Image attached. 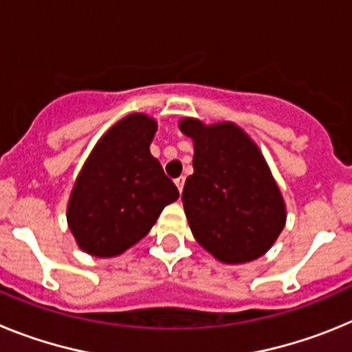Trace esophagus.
Segmentation results:
<instances>
[{"label": "esophagus", "instance_id": "obj_1", "mask_svg": "<svg viewBox=\"0 0 352 352\" xmlns=\"http://www.w3.org/2000/svg\"><path fill=\"white\" fill-rule=\"evenodd\" d=\"M174 183H176V186H178V190L183 192V186H185V178H183V176H179V178L174 179Z\"/></svg>", "mask_w": 352, "mask_h": 352}]
</instances>
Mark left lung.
<instances>
[{"mask_svg":"<svg viewBox=\"0 0 352 352\" xmlns=\"http://www.w3.org/2000/svg\"><path fill=\"white\" fill-rule=\"evenodd\" d=\"M178 126L194 142V174L186 178L182 197L194 238L220 263L259 259L287 219L263 151L232 121L206 125L183 118Z\"/></svg>","mask_w":352,"mask_h":352,"instance_id":"1","label":"left lung"}]
</instances>
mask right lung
I'll return each mask as SVG.
<instances>
[{"mask_svg": "<svg viewBox=\"0 0 352 352\" xmlns=\"http://www.w3.org/2000/svg\"><path fill=\"white\" fill-rule=\"evenodd\" d=\"M157 129L155 118L129 114L98 139L84 162L68 199L67 222L89 256H121L179 197L149 151Z\"/></svg>", "mask_w": 352, "mask_h": 352, "instance_id": "1", "label": "right lung"}]
</instances>
